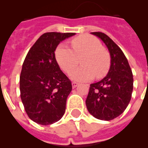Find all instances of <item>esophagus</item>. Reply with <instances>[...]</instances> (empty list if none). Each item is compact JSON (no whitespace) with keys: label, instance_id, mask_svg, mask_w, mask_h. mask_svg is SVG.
Returning a JSON list of instances; mask_svg holds the SVG:
<instances>
[{"label":"esophagus","instance_id":"obj_1","mask_svg":"<svg viewBox=\"0 0 148 148\" xmlns=\"http://www.w3.org/2000/svg\"><path fill=\"white\" fill-rule=\"evenodd\" d=\"M78 85H79V84L77 83V82H73V83H72V88H75Z\"/></svg>","mask_w":148,"mask_h":148}]
</instances>
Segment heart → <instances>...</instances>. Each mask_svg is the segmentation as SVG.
I'll return each mask as SVG.
<instances>
[{"mask_svg": "<svg viewBox=\"0 0 148 148\" xmlns=\"http://www.w3.org/2000/svg\"><path fill=\"white\" fill-rule=\"evenodd\" d=\"M73 50L65 45H60L55 51V57L61 69L71 74L79 63L83 66L73 72L71 78L86 81L94 77L101 78L108 73L110 64L108 51L101 47L100 41L89 34H82L71 40Z\"/></svg>", "mask_w": 148, "mask_h": 148, "instance_id": "b5f03b06", "label": "heart"}]
</instances>
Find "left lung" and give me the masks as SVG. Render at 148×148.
Segmentation results:
<instances>
[{"instance_id": "obj_1", "label": "left lung", "mask_w": 148, "mask_h": 148, "mask_svg": "<svg viewBox=\"0 0 148 148\" xmlns=\"http://www.w3.org/2000/svg\"><path fill=\"white\" fill-rule=\"evenodd\" d=\"M91 34L101 38L108 47L110 67L105 77L90 85L86 106L95 117L110 121L121 114L130 103L133 74L123 51L107 34L102 32Z\"/></svg>"}]
</instances>
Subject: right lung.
Listing matches in <instances>:
<instances>
[{"label":"right lung","mask_w":148,"mask_h":148,"mask_svg":"<svg viewBox=\"0 0 148 148\" xmlns=\"http://www.w3.org/2000/svg\"><path fill=\"white\" fill-rule=\"evenodd\" d=\"M75 33L47 32L29 50L20 76L21 98L30 119L49 125L64 114L71 82L58 65L55 50L62 40Z\"/></svg>","instance_id":"obj_1"}]
</instances>
